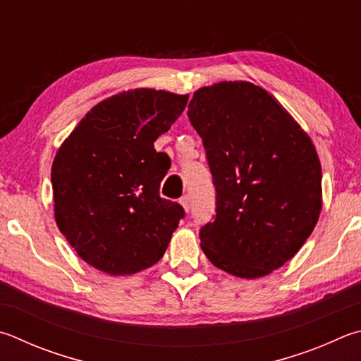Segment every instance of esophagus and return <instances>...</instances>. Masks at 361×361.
I'll return each instance as SVG.
<instances>
[{"label":"esophagus","instance_id":"34e87169","mask_svg":"<svg viewBox=\"0 0 361 361\" xmlns=\"http://www.w3.org/2000/svg\"><path fill=\"white\" fill-rule=\"evenodd\" d=\"M180 205L183 207V209H185L186 213L189 212V208H191V202H189V197H188V195H185V197H181V199H180Z\"/></svg>","mask_w":361,"mask_h":361}]
</instances>
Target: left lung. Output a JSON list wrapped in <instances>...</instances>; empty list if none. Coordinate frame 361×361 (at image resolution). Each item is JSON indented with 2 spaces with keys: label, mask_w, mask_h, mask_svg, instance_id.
<instances>
[{
  "label": "left lung",
  "mask_w": 361,
  "mask_h": 361,
  "mask_svg": "<svg viewBox=\"0 0 361 361\" xmlns=\"http://www.w3.org/2000/svg\"><path fill=\"white\" fill-rule=\"evenodd\" d=\"M188 116L216 186V219L202 227V251L237 278L267 276L300 251L322 212L316 147L276 97L251 82L199 88Z\"/></svg>",
  "instance_id": "8db88e82"
}]
</instances>
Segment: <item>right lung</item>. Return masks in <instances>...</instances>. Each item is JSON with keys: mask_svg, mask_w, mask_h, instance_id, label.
<instances>
[{"mask_svg": "<svg viewBox=\"0 0 361 361\" xmlns=\"http://www.w3.org/2000/svg\"><path fill=\"white\" fill-rule=\"evenodd\" d=\"M188 94L135 88L107 97L64 139L51 164L60 232L88 265L112 276L153 267L185 216L162 199L170 161L154 142L188 104Z\"/></svg>", "mask_w": 361, "mask_h": 361, "instance_id": "obj_1", "label": "right lung"}]
</instances>
